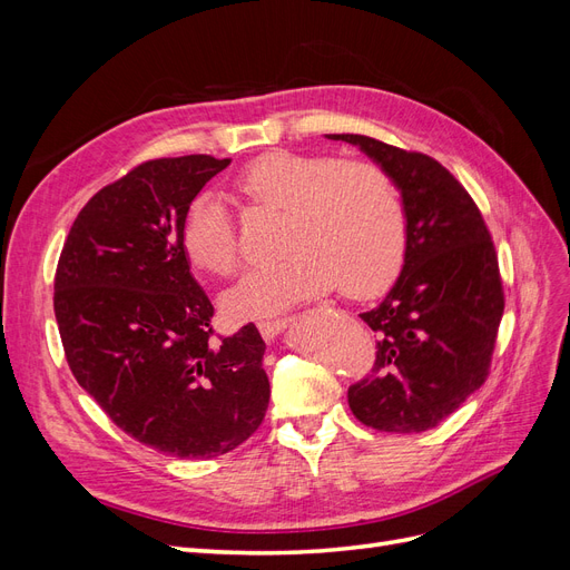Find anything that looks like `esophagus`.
Listing matches in <instances>:
<instances>
[{
	"mask_svg": "<svg viewBox=\"0 0 570 570\" xmlns=\"http://www.w3.org/2000/svg\"><path fill=\"white\" fill-rule=\"evenodd\" d=\"M285 327L283 318H273V321H258V333H262L264 340H273Z\"/></svg>",
	"mask_w": 570,
	"mask_h": 570,
	"instance_id": "obj_1",
	"label": "esophagus"
}]
</instances>
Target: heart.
I'll list each match as a JSON object with an SVG mask.
<instances>
[{"instance_id":"obj_1","label":"heart","mask_w":570,"mask_h":570,"mask_svg":"<svg viewBox=\"0 0 570 570\" xmlns=\"http://www.w3.org/2000/svg\"><path fill=\"white\" fill-rule=\"evenodd\" d=\"M237 193L256 204L285 209V262L249 271L223 295L233 321H254L314 299L337 283L366 297L400 275L409 220L400 189L383 166L340 159L323 151L273 149L235 178ZM180 247L189 266L226 278L239 264V237L223 202L202 193L180 223Z\"/></svg>"}]
</instances>
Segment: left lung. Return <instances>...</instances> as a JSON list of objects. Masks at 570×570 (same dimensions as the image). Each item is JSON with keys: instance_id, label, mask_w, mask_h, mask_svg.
<instances>
[{"instance_id": "left-lung-1", "label": "left lung", "mask_w": 570, "mask_h": 570, "mask_svg": "<svg viewBox=\"0 0 570 570\" xmlns=\"http://www.w3.org/2000/svg\"><path fill=\"white\" fill-rule=\"evenodd\" d=\"M333 140L358 145L387 170L409 220L400 281L361 314L377 333V352L371 373L350 385V409L381 433H423L490 375L504 314L492 235L469 189L438 159L356 132Z\"/></svg>"}]
</instances>
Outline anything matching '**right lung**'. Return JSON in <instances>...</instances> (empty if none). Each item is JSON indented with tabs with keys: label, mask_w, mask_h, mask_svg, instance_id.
<instances>
[{
	"label": "right lung",
	"mask_w": 570,
	"mask_h": 570,
	"mask_svg": "<svg viewBox=\"0 0 570 570\" xmlns=\"http://www.w3.org/2000/svg\"><path fill=\"white\" fill-rule=\"evenodd\" d=\"M228 164L187 154L132 166L82 206L55 275L78 385L124 433L178 459L233 452L271 396L256 325L214 333V304L180 247L189 202Z\"/></svg>",
	"instance_id": "obj_1"
}]
</instances>
